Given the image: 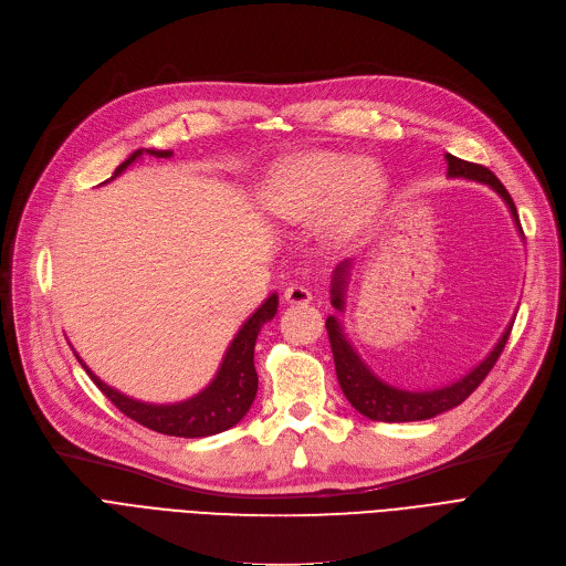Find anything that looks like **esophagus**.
<instances>
[{
    "mask_svg": "<svg viewBox=\"0 0 566 566\" xmlns=\"http://www.w3.org/2000/svg\"><path fill=\"white\" fill-rule=\"evenodd\" d=\"M284 301H286L289 305H307V303H312V291L305 289V286H298V284L286 286Z\"/></svg>",
    "mask_w": 566,
    "mask_h": 566,
    "instance_id": "34e87169",
    "label": "esophagus"
}]
</instances>
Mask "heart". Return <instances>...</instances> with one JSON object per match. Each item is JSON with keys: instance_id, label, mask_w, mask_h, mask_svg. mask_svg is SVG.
<instances>
[{"instance_id": "b5f03b06", "label": "heart", "mask_w": 566, "mask_h": 566, "mask_svg": "<svg viewBox=\"0 0 566 566\" xmlns=\"http://www.w3.org/2000/svg\"><path fill=\"white\" fill-rule=\"evenodd\" d=\"M382 171L371 158L342 151H305L282 160L261 192L265 213L282 222H307L331 241L350 235L382 197Z\"/></svg>"}]
</instances>
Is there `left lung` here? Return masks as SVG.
I'll use <instances>...</instances> for the list:
<instances>
[{"mask_svg":"<svg viewBox=\"0 0 566 566\" xmlns=\"http://www.w3.org/2000/svg\"><path fill=\"white\" fill-rule=\"evenodd\" d=\"M444 163H448L450 178H461V181L491 188L504 201V206L510 208V216L516 224V231L523 235L516 206H514L510 192L504 190V186L497 181V176L493 171H489L486 167H480V165L465 163L452 154H444ZM350 271H353V256L344 259L335 265L333 280H331V305L337 310V314H331L328 318H325V328H328V337H331V346H333L337 380L342 385V392L348 399V403L358 412H363L365 418L376 420V422L431 420V418H436V415H440L444 410H452L459 403H463L474 392V388H478V385L486 378V374L493 369L495 360L500 358L504 344H507L514 318L507 323V328L502 331V335L493 344V348L461 378L438 385V388H424V390L399 388V385L380 378L363 360V355L358 353V348L353 346V342L346 335L344 321L339 318V314L346 312V293H348Z\"/></svg>","mask_w":566,"mask_h":566,"instance_id":"1","label":"left lung"}]
</instances>
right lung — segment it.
Here are the masks:
<instances>
[{
    "instance_id": "right-lung-1",
    "label": "right lung",
    "mask_w": 566,
    "mask_h": 566,
    "mask_svg": "<svg viewBox=\"0 0 566 566\" xmlns=\"http://www.w3.org/2000/svg\"><path fill=\"white\" fill-rule=\"evenodd\" d=\"M144 156H156V158H171L174 151H158V148H137L133 151L122 165L116 167L114 176L107 178L105 184L114 181L116 176H122L128 167H133L137 160ZM103 186V184H101ZM280 305V295L271 293L263 301V305L245 318V323L238 328L233 339L229 342L222 363L211 378V382L206 385L203 390L197 395L184 399V401H174V403H148L142 399H133L124 392H118L112 385L101 380L92 369L86 367V363L77 355L80 365L86 369V374L92 376V380L98 385L101 392L118 408L124 415H128L130 420L139 422L142 427L165 433V436H176V438H206V436H216L222 433L231 427L241 422L259 388V376L254 369V344L256 337L263 328V323L271 321L277 314Z\"/></svg>"
}]
</instances>
